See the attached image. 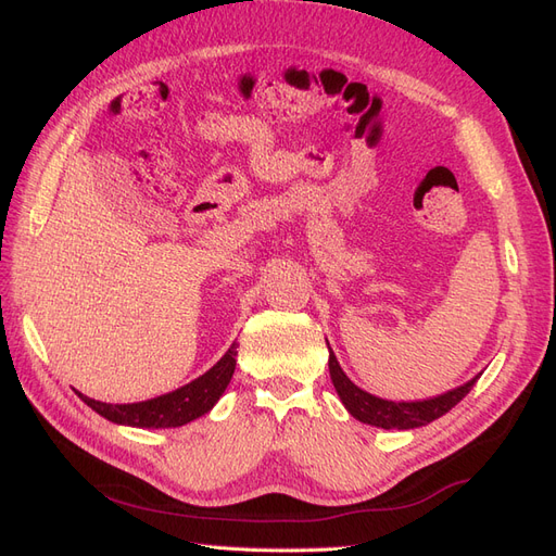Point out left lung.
<instances>
[{"instance_id": "8db88e82", "label": "left lung", "mask_w": 556, "mask_h": 556, "mask_svg": "<svg viewBox=\"0 0 556 556\" xmlns=\"http://www.w3.org/2000/svg\"><path fill=\"white\" fill-rule=\"evenodd\" d=\"M328 367H330V379L334 383L337 395L349 408V414L355 420L374 425V427H383V429H414V427H422L427 422L441 418L455 404H459L464 397H467L469 390L478 381V376H476V379H471L469 383H464L455 390H447L434 400L388 402V400L369 395V392H365L363 388H357L342 371V367H339L332 351H330Z\"/></svg>"}]
</instances>
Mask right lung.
I'll return each instance as SVG.
<instances>
[{
    "mask_svg": "<svg viewBox=\"0 0 556 556\" xmlns=\"http://www.w3.org/2000/svg\"><path fill=\"white\" fill-rule=\"evenodd\" d=\"M236 355L238 344H232L222 361L214 365L210 371H205L199 379L187 383L185 388H177L168 395H161L148 402H136V404H105L89 400L80 395V400L92 406L99 416L109 418L119 425H131V427H180L195 418L205 416L207 410L217 404V400L224 395L226 386L230 383V376L236 371Z\"/></svg>",
    "mask_w": 556,
    "mask_h": 556,
    "instance_id": "obj_1",
    "label": "right lung"
}]
</instances>
